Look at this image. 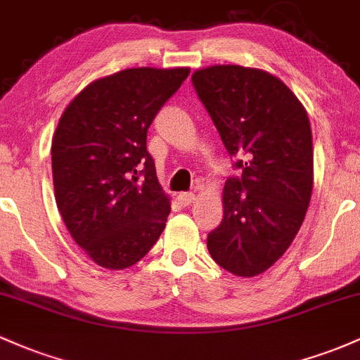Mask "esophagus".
Segmentation results:
<instances>
[{
	"label": "esophagus",
	"instance_id": "obj_1",
	"mask_svg": "<svg viewBox=\"0 0 360 360\" xmlns=\"http://www.w3.org/2000/svg\"><path fill=\"white\" fill-rule=\"evenodd\" d=\"M177 198H179V201L184 205V207H189V205L196 200V196L193 195V193L184 191V193H179V196H177Z\"/></svg>",
	"mask_w": 360,
	"mask_h": 360
}]
</instances>
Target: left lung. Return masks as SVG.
<instances>
[{"label":"left lung","mask_w":360,"mask_h":360,"mask_svg":"<svg viewBox=\"0 0 360 360\" xmlns=\"http://www.w3.org/2000/svg\"><path fill=\"white\" fill-rule=\"evenodd\" d=\"M191 80L243 171L225 183L224 219L208 234V251L224 270L256 276L289 250L309 207V117L289 86L263 70L217 65Z\"/></svg>","instance_id":"left-lung-1"}]
</instances>
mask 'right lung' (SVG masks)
<instances>
[{
    "instance_id": "1",
    "label": "right lung",
    "mask_w": 360,
    "mask_h": 360,
    "mask_svg": "<svg viewBox=\"0 0 360 360\" xmlns=\"http://www.w3.org/2000/svg\"><path fill=\"white\" fill-rule=\"evenodd\" d=\"M189 68H129L86 85L53 138L54 196L75 243L98 266L122 270L152 250L171 203L147 131Z\"/></svg>"
}]
</instances>
